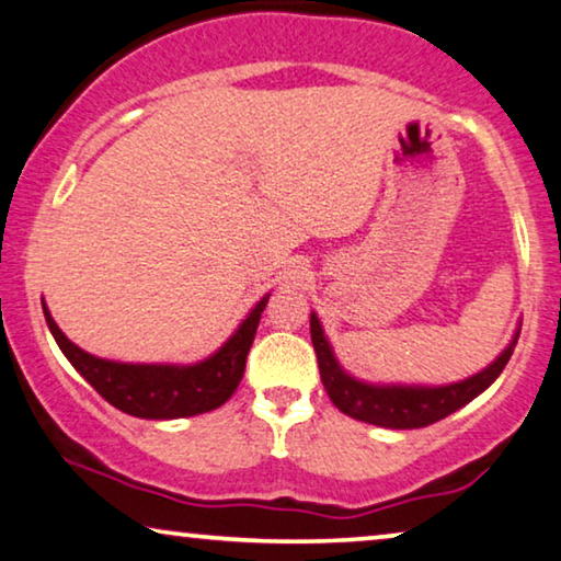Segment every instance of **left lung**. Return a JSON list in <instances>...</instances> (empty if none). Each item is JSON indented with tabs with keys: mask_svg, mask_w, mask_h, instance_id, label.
I'll use <instances>...</instances> for the list:
<instances>
[{
	"mask_svg": "<svg viewBox=\"0 0 561 561\" xmlns=\"http://www.w3.org/2000/svg\"><path fill=\"white\" fill-rule=\"evenodd\" d=\"M310 335L314 353H318L322 386H325L330 401L343 414L353 416V420L389 430H420L457 412V409L476 399L478 393H483L501 376L518 341L516 333L508 348L491 366L476 376L465 378V381L447 386H376L345 374L341 363L335 360L333 348H330L314 312L310 314Z\"/></svg>",
	"mask_w": 561,
	"mask_h": 561,
	"instance_id": "8db88e82",
	"label": "left lung"
}]
</instances>
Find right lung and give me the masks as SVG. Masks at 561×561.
Here are the masks:
<instances>
[{"label":"right lung","instance_id":"obj_1","mask_svg":"<svg viewBox=\"0 0 561 561\" xmlns=\"http://www.w3.org/2000/svg\"><path fill=\"white\" fill-rule=\"evenodd\" d=\"M270 295L256 302L249 318L241 322L239 330L228 337L224 348L213 353L210 358L193 366H164V363H116L96 358L91 353L70 343L62 330L47 312H43L47 328L60 345L62 356L70 360L78 374L104 397L108 404L122 409L124 414L141 416V420H180V416L205 414L218 409L233 397L236 386L241 383L243 368L251 343H254L259 320Z\"/></svg>","mask_w":561,"mask_h":561}]
</instances>
